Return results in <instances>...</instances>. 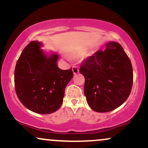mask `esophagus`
<instances>
[{"mask_svg":"<svg viewBox=\"0 0 148 148\" xmlns=\"http://www.w3.org/2000/svg\"><path fill=\"white\" fill-rule=\"evenodd\" d=\"M72 70H73V74H77L79 73L78 68L76 67V66H73L72 68Z\"/></svg>","mask_w":148,"mask_h":148,"instance_id":"esophagus-1","label":"esophagus"}]
</instances>
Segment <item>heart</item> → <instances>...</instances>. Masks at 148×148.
Here are the masks:
<instances>
[{"label": "heart", "mask_w": 148, "mask_h": 148, "mask_svg": "<svg viewBox=\"0 0 148 148\" xmlns=\"http://www.w3.org/2000/svg\"><path fill=\"white\" fill-rule=\"evenodd\" d=\"M85 53V52H80V53H77V55L78 56H82V55H84Z\"/></svg>", "instance_id": "heart-1"}]
</instances>
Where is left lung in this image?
<instances>
[{
  "instance_id": "8db88e82",
  "label": "left lung",
  "mask_w": 148,
  "mask_h": 148,
  "mask_svg": "<svg viewBox=\"0 0 148 148\" xmlns=\"http://www.w3.org/2000/svg\"><path fill=\"white\" fill-rule=\"evenodd\" d=\"M82 63L85 79L84 93L87 103L97 112H109L128 99L133 85L131 62L123 47L116 42L105 44Z\"/></svg>"
}]
</instances>
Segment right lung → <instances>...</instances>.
Instances as JSON below:
<instances>
[{
  "label": "right lung",
  "instance_id": "right-lung-1",
  "mask_svg": "<svg viewBox=\"0 0 148 148\" xmlns=\"http://www.w3.org/2000/svg\"><path fill=\"white\" fill-rule=\"evenodd\" d=\"M42 42L32 41L23 49L15 69L17 97L32 112L49 114L63 103L65 88L72 79V69L58 67V55L47 53Z\"/></svg>",
  "mask_w": 148,
  "mask_h": 148
}]
</instances>
